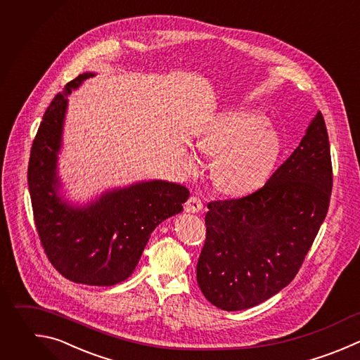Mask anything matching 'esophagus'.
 I'll return each instance as SVG.
<instances>
[{
	"label": "esophagus",
	"mask_w": 360,
	"mask_h": 360,
	"mask_svg": "<svg viewBox=\"0 0 360 360\" xmlns=\"http://www.w3.org/2000/svg\"><path fill=\"white\" fill-rule=\"evenodd\" d=\"M184 210L187 211V212H200L201 210H202V201L198 198V197H195V195H191L187 201H186V204H184Z\"/></svg>",
	"instance_id": "obj_1"
}]
</instances>
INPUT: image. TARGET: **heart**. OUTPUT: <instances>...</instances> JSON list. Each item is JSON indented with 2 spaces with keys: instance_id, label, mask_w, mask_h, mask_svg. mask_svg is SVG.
<instances>
[{
  "instance_id": "heart-1",
  "label": "heart",
  "mask_w": 360,
  "mask_h": 360,
  "mask_svg": "<svg viewBox=\"0 0 360 360\" xmlns=\"http://www.w3.org/2000/svg\"><path fill=\"white\" fill-rule=\"evenodd\" d=\"M198 148L214 156L211 179L229 195H243L260 187L270 176L281 152L276 129L266 118L249 108H235L217 115L198 135ZM190 169L201 166L200 156L186 155Z\"/></svg>"
}]
</instances>
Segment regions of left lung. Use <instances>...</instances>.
Listing matches in <instances>:
<instances>
[{
	"mask_svg": "<svg viewBox=\"0 0 360 360\" xmlns=\"http://www.w3.org/2000/svg\"><path fill=\"white\" fill-rule=\"evenodd\" d=\"M330 190L329 141L318 111L300 145L262 188L208 204L197 263L204 297L221 309L239 311L283 290L326 217Z\"/></svg>",
	"mask_w": 360,
	"mask_h": 360,
	"instance_id": "obj_1",
	"label": "left lung"
}]
</instances>
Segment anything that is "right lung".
Returning a JSON list of instances; mask_svg holds the SVG:
<instances>
[{"label": "right lung", "mask_w": 360, "mask_h": 360, "mask_svg": "<svg viewBox=\"0 0 360 360\" xmlns=\"http://www.w3.org/2000/svg\"><path fill=\"white\" fill-rule=\"evenodd\" d=\"M94 73H83L48 107L31 149L28 186L41 243L56 270L89 285H114L135 270L153 229L183 211L190 191L166 180L107 190L86 205L60 195L58 160L68 96Z\"/></svg>", "instance_id": "1"}]
</instances>
